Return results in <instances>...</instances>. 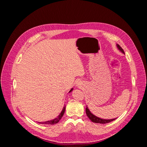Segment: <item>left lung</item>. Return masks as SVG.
<instances>
[{"label":"left lung","instance_id":"1","mask_svg":"<svg viewBox=\"0 0 147 147\" xmlns=\"http://www.w3.org/2000/svg\"><path fill=\"white\" fill-rule=\"evenodd\" d=\"M117 47L118 48L119 50L121 51L122 53H124V50H123V48L120 47L119 45H117ZM86 113L88 117L90 118V119L91 121L93 123H100V124H105V123H110L111 121H113V120H115L116 118H114V119H101L100 118H98L96 117L95 115H94L93 114H92L91 113V112L90 111V110L88 109V107L86 106Z\"/></svg>","mask_w":147,"mask_h":147}]
</instances>
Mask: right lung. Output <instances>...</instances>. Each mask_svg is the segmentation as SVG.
Returning <instances> with one entry per match:
<instances>
[{"label": "right lung", "instance_id": "obj_1", "mask_svg": "<svg viewBox=\"0 0 147 147\" xmlns=\"http://www.w3.org/2000/svg\"><path fill=\"white\" fill-rule=\"evenodd\" d=\"M73 90V88H72L70 90V91H69L71 92ZM65 107H64V108L63 109V110H62L61 113L59 115V116L57 117V118L53 119L52 120H50V121H45V122H39L38 123H41V124H56L58 123L59 121V120L61 119V118L63 117V116L64 115V113L65 112Z\"/></svg>", "mask_w": 147, "mask_h": 147}]
</instances>
